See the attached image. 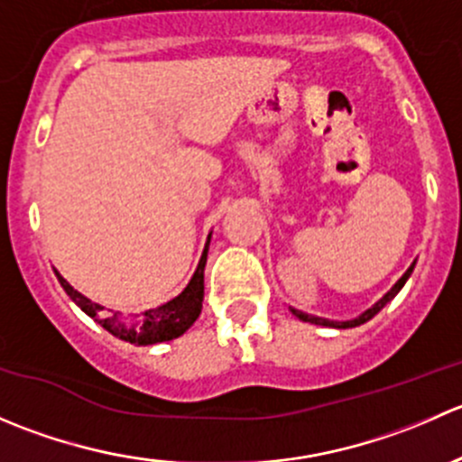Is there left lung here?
Listing matches in <instances>:
<instances>
[{
    "instance_id": "obj_1",
    "label": "left lung",
    "mask_w": 462,
    "mask_h": 462,
    "mask_svg": "<svg viewBox=\"0 0 462 462\" xmlns=\"http://www.w3.org/2000/svg\"><path fill=\"white\" fill-rule=\"evenodd\" d=\"M413 265H416V261H413V263L409 265V270H407V273H404L402 277H400L398 282H395V286L391 288V291L386 292V295L382 297L380 301H375V304L371 306L369 310H365V313H362L360 318H357V319H351V321H330V319H321V318H315V315H309V313H301V310H295V309H291V310H292V315H295V318H300L301 321H310V324H319V326H333V328H353V326H360V324H365V321H369L371 318H375V315L380 313V310L384 309V306L389 304V301L393 300L395 295H398V292H400V288H402L404 283H407L409 274L413 273Z\"/></svg>"
}]
</instances>
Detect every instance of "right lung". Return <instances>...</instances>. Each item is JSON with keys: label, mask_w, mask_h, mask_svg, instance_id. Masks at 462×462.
<instances>
[{"label": "right lung", "mask_w": 462, "mask_h": 462, "mask_svg": "<svg viewBox=\"0 0 462 462\" xmlns=\"http://www.w3.org/2000/svg\"><path fill=\"white\" fill-rule=\"evenodd\" d=\"M208 244H205V250L201 254V261L197 265V273L189 279L188 288L180 292L179 297H174L167 304L158 306V309L144 310L141 318L136 319H123L120 313H114V310H105V306L93 304L91 300H87L85 295L76 291L67 279L58 274V282L62 283V288L67 291V295L80 306L82 310L97 321L105 330H109L114 337L125 339L129 344H138V346H147V344H158V342H170V339L180 337L189 326L197 321L199 315H201L203 309V270L205 261H208Z\"/></svg>", "instance_id": "add662e5"}]
</instances>
